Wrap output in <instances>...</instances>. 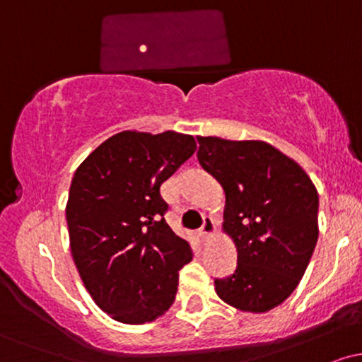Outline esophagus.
<instances>
[{
	"instance_id": "1",
	"label": "esophagus",
	"mask_w": 362,
	"mask_h": 362,
	"mask_svg": "<svg viewBox=\"0 0 362 362\" xmlns=\"http://www.w3.org/2000/svg\"><path fill=\"white\" fill-rule=\"evenodd\" d=\"M214 231H216V224L213 221V218H206L204 224H202V228H201V231H199V235H201V238L206 242V240H209L211 236L214 235Z\"/></svg>"
}]
</instances>
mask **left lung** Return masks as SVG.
<instances>
[{"mask_svg":"<svg viewBox=\"0 0 362 362\" xmlns=\"http://www.w3.org/2000/svg\"><path fill=\"white\" fill-rule=\"evenodd\" d=\"M197 160L226 194L223 228L236 271L214 279L224 303L248 313L276 308L296 289L318 240V192L294 160L264 141L197 138Z\"/></svg>","mask_w":362,"mask_h":362,"instance_id":"8db88e82","label":"left lung"}]
</instances>
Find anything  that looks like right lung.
Instances as JSON below:
<instances>
[{"mask_svg": "<svg viewBox=\"0 0 362 362\" xmlns=\"http://www.w3.org/2000/svg\"><path fill=\"white\" fill-rule=\"evenodd\" d=\"M195 148L189 134L122 131L74 172L66 204L73 260L93 301L117 322H153L175 300L192 248L165 221L160 187Z\"/></svg>", "mask_w": 362, "mask_h": 362, "instance_id": "add662e5", "label": "right lung"}]
</instances>
